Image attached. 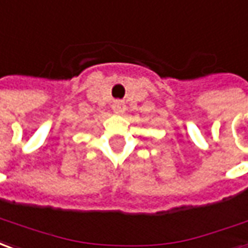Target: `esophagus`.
Instances as JSON below:
<instances>
[{
	"instance_id": "obj_1",
	"label": "esophagus",
	"mask_w": 248,
	"mask_h": 248,
	"mask_svg": "<svg viewBox=\"0 0 248 248\" xmlns=\"http://www.w3.org/2000/svg\"><path fill=\"white\" fill-rule=\"evenodd\" d=\"M112 109H114V112H115V114L121 115V114H124V111H126V106H124L122 101H114V104H112Z\"/></svg>"
}]
</instances>
